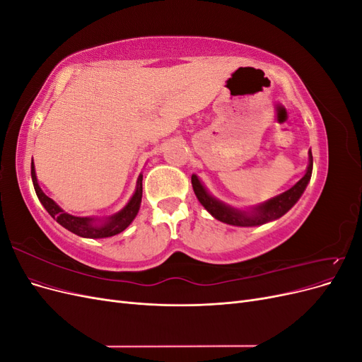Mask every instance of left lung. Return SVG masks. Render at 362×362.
Wrapping results in <instances>:
<instances>
[{
	"label": "left lung",
	"mask_w": 362,
	"mask_h": 362,
	"mask_svg": "<svg viewBox=\"0 0 362 362\" xmlns=\"http://www.w3.org/2000/svg\"><path fill=\"white\" fill-rule=\"evenodd\" d=\"M311 173H313V156L310 152L308 170H306V173L303 175V178L299 182H296L290 190L284 192L282 194L276 196V198L255 206L252 211L235 210V208L226 206L225 204L218 202L205 190V187L201 184V181L198 180L196 175H192V185H193L196 198L199 199V202L204 205L205 210L213 217H216L217 221L228 225H234V226H257V225L267 223L270 221H275V218H279L281 216L286 214L290 208L299 201L302 193L306 189V185H308L311 180Z\"/></svg>",
	"instance_id": "left-lung-1"
}]
</instances>
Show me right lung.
Masks as SVG:
<instances>
[{
  "label": "right lung",
  "mask_w": 362,
  "mask_h": 362,
  "mask_svg": "<svg viewBox=\"0 0 362 362\" xmlns=\"http://www.w3.org/2000/svg\"><path fill=\"white\" fill-rule=\"evenodd\" d=\"M31 180H33V185H35V190H36L39 201L42 202L43 206H45V210L51 214V217L56 218V221L63 228H66L68 231L80 235V237H86V238H105V237H112V235L122 233L124 229L134 221V217L139 213L140 202H141V180H144V177L140 175L137 180L136 193L133 194V198H131V201L127 204L124 210L119 211L117 214H115L112 217H108L103 225H95L93 218L76 217V216L64 213L56 202H54L51 198H48V196L43 193L42 189L39 187L33 163H31Z\"/></svg>",
  "instance_id": "add662e5"
}]
</instances>
